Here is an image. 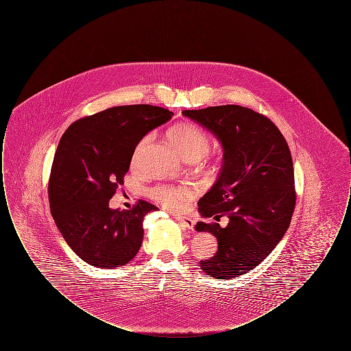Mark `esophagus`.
I'll return each instance as SVG.
<instances>
[{
	"label": "esophagus",
	"mask_w": 351,
	"mask_h": 351,
	"mask_svg": "<svg viewBox=\"0 0 351 351\" xmlns=\"http://www.w3.org/2000/svg\"><path fill=\"white\" fill-rule=\"evenodd\" d=\"M176 219L183 228H186V229H193V226H195V219H192V218L180 216V217H176Z\"/></svg>",
	"instance_id": "1"
}]
</instances>
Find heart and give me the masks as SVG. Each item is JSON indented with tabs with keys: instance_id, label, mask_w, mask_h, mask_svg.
I'll return each instance as SVG.
<instances>
[{
	"instance_id": "1",
	"label": "heart",
	"mask_w": 351,
	"mask_h": 351,
	"mask_svg": "<svg viewBox=\"0 0 351 351\" xmlns=\"http://www.w3.org/2000/svg\"><path fill=\"white\" fill-rule=\"evenodd\" d=\"M168 138L171 143L179 151V154L184 159H200L201 156L209 149V135L205 133L201 128L192 125V123H178L169 132ZM151 135H145L136 145L133 152L132 163L133 166H138L142 158V154L147 145L150 143ZM150 196L163 205L166 209L171 212L182 210L186 200L192 197V189L185 185H165L159 184L150 189Z\"/></svg>"
}]
</instances>
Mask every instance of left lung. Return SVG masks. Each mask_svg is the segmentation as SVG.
<instances>
[{
	"label": "left lung",
	"mask_w": 351,
	"mask_h": 351,
	"mask_svg": "<svg viewBox=\"0 0 351 351\" xmlns=\"http://www.w3.org/2000/svg\"><path fill=\"white\" fill-rule=\"evenodd\" d=\"M221 142L222 168L217 182L199 200L202 217L229 223L197 222L218 250L200 267L215 279H234L261 265L282 241L296 205L291 151L276 125L239 105L184 110Z\"/></svg>",
	"instance_id": "8db88e82"
}]
</instances>
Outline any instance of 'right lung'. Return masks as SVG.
I'll use <instances>...</instances> for the list:
<instances>
[{
	"label": "right lung",
	"instance_id": "obj_1",
	"mask_svg": "<svg viewBox=\"0 0 351 351\" xmlns=\"http://www.w3.org/2000/svg\"><path fill=\"white\" fill-rule=\"evenodd\" d=\"M173 116L152 105L114 106L73 122L53 156L51 215L73 252L90 266L129 263L143 241V218L158 208L139 200L130 210L109 208L123 184L138 142Z\"/></svg>",
	"mask_w": 351,
	"mask_h": 351
}]
</instances>
